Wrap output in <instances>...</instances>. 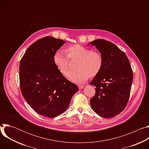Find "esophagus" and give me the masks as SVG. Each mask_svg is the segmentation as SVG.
Masks as SVG:
<instances>
[{
  "instance_id": "1",
  "label": "esophagus",
  "mask_w": 149,
  "mask_h": 149,
  "mask_svg": "<svg viewBox=\"0 0 149 149\" xmlns=\"http://www.w3.org/2000/svg\"><path fill=\"white\" fill-rule=\"evenodd\" d=\"M78 87L79 89H82L84 87V85H78Z\"/></svg>"
}]
</instances>
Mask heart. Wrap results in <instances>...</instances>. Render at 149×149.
Instances as JSON below:
<instances>
[{
	"mask_svg": "<svg viewBox=\"0 0 149 149\" xmlns=\"http://www.w3.org/2000/svg\"><path fill=\"white\" fill-rule=\"evenodd\" d=\"M65 52L67 55L60 51H56L54 55V62L59 71L65 74L68 70L69 59H78L75 65L77 70L67 74L70 81L84 82L88 77L94 78L100 72L103 65V57L100 52L79 44L68 46Z\"/></svg>",
	"mask_w": 149,
	"mask_h": 149,
	"instance_id": "1",
	"label": "heart"
}]
</instances>
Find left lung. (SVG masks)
<instances>
[{
	"label": "left lung",
	"mask_w": 149,
	"mask_h": 149,
	"mask_svg": "<svg viewBox=\"0 0 149 149\" xmlns=\"http://www.w3.org/2000/svg\"><path fill=\"white\" fill-rule=\"evenodd\" d=\"M90 44L95 46L103 57L100 72L90 82L96 87L90 104L101 117L112 118L123 111L129 101L133 71L125 53L111 42L98 39Z\"/></svg>",
	"instance_id": "1"
}]
</instances>
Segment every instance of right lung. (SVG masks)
Instances as JSON below:
<instances>
[{"label":"right lung","mask_w":149,"mask_h":149,"mask_svg":"<svg viewBox=\"0 0 149 149\" xmlns=\"http://www.w3.org/2000/svg\"><path fill=\"white\" fill-rule=\"evenodd\" d=\"M65 41L46 36L35 42L26 51L19 65L22 94L39 114L55 117L68 107L79 89L67 79L54 62V55Z\"/></svg>","instance_id":"1"}]
</instances>
